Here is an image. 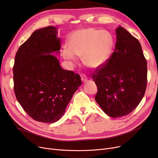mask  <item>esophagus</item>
<instances>
[{
	"mask_svg": "<svg viewBox=\"0 0 158 158\" xmlns=\"http://www.w3.org/2000/svg\"><path fill=\"white\" fill-rule=\"evenodd\" d=\"M81 80H82V82H86V81L88 80L87 78H86V77H85V76L84 75H82V76H81Z\"/></svg>",
	"mask_w": 158,
	"mask_h": 158,
	"instance_id": "1",
	"label": "esophagus"
}]
</instances>
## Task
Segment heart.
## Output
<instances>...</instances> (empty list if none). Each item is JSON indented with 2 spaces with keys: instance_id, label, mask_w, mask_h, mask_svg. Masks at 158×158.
<instances>
[{
  "instance_id": "1",
  "label": "heart",
  "mask_w": 158,
  "mask_h": 158,
  "mask_svg": "<svg viewBox=\"0 0 158 158\" xmlns=\"http://www.w3.org/2000/svg\"><path fill=\"white\" fill-rule=\"evenodd\" d=\"M68 46L69 50L64 49L63 51L65 59L74 63L75 55L80 56L88 67L98 69L106 63L111 55L113 40L107 31L88 28L72 33Z\"/></svg>"
}]
</instances>
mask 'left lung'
I'll use <instances>...</instances> for the list:
<instances>
[{"label":"left lung","instance_id":"8db88e82","mask_svg":"<svg viewBox=\"0 0 158 158\" xmlns=\"http://www.w3.org/2000/svg\"><path fill=\"white\" fill-rule=\"evenodd\" d=\"M116 33L115 50L92 74L98 87L95 101L113 118L131 113L144 97L147 85V62L140 42L122 27Z\"/></svg>","mask_w":158,"mask_h":158}]
</instances>
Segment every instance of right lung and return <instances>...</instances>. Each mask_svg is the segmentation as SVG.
I'll use <instances>...</instances> for the list:
<instances>
[{
  "label": "right lung",
  "instance_id": "obj_1",
  "mask_svg": "<svg viewBox=\"0 0 158 158\" xmlns=\"http://www.w3.org/2000/svg\"><path fill=\"white\" fill-rule=\"evenodd\" d=\"M60 49L56 27L48 26L33 32L16 52L14 94L23 109L37 121H59L82 84L80 75L62 69L52 55Z\"/></svg>",
  "mask_w": 158,
  "mask_h": 158
}]
</instances>
